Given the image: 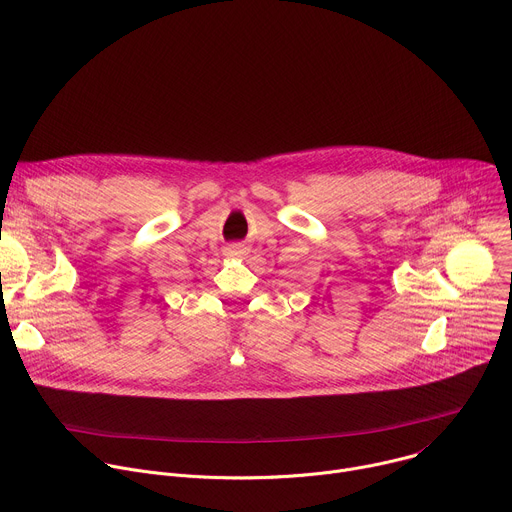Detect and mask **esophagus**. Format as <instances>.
<instances>
[{"label":"esophagus","instance_id":"esophagus-1","mask_svg":"<svg viewBox=\"0 0 512 512\" xmlns=\"http://www.w3.org/2000/svg\"><path fill=\"white\" fill-rule=\"evenodd\" d=\"M225 255H227V257H241V255H245V245L233 243V245H229V247L225 249Z\"/></svg>","mask_w":512,"mask_h":512}]
</instances>
